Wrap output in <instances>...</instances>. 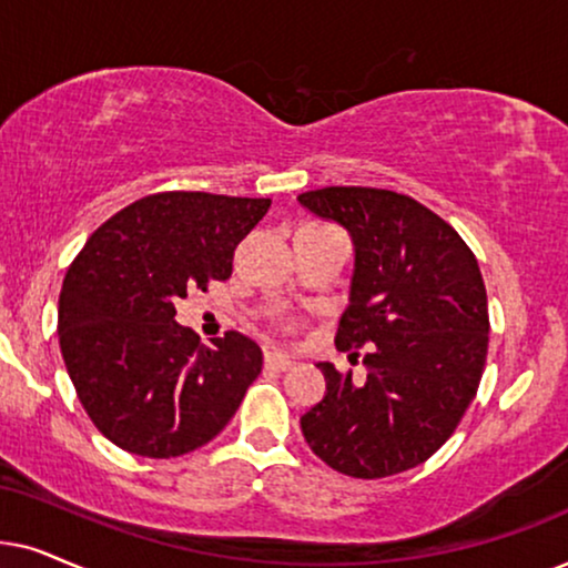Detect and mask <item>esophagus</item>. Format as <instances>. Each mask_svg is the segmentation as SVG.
Instances as JSON below:
<instances>
[{
    "mask_svg": "<svg viewBox=\"0 0 568 568\" xmlns=\"http://www.w3.org/2000/svg\"><path fill=\"white\" fill-rule=\"evenodd\" d=\"M264 363H267L270 368H275V372H288V368L296 366L291 355H285V353H280V351H270L267 355H264Z\"/></svg>",
    "mask_w": 568,
    "mask_h": 568,
    "instance_id": "1",
    "label": "esophagus"
}]
</instances>
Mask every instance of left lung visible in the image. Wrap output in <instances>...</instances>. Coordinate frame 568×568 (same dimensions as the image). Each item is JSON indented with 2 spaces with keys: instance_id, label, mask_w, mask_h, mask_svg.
Instances as JSON below:
<instances>
[{
  "instance_id": "left-lung-1",
  "label": "left lung",
  "mask_w": 568,
  "mask_h": 568,
  "mask_svg": "<svg viewBox=\"0 0 568 568\" xmlns=\"http://www.w3.org/2000/svg\"><path fill=\"white\" fill-rule=\"evenodd\" d=\"M298 202L351 233V304L335 345L366 347L363 382L320 363L327 392L301 415L306 444L351 478L410 470L455 434L478 392L488 353L478 260L449 223L407 194L324 186Z\"/></svg>"
}]
</instances>
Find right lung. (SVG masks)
<instances>
[{"label":"right lung","instance_id":"1","mask_svg":"<svg viewBox=\"0 0 568 568\" xmlns=\"http://www.w3.org/2000/svg\"><path fill=\"white\" fill-rule=\"evenodd\" d=\"M270 200L207 192L142 196L109 217L67 270L59 347L95 428L124 452L169 459L205 447L262 372L241 332L213 347L176 324V298L231 277L239 241Z\"/></svg>","mask_w":568,"mask_h":568}]
</instances>
